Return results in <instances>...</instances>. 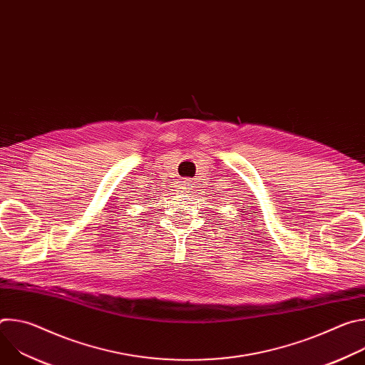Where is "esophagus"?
Listing matches in <instances>:
<instances>
[{
  "label": "esophagus",
  "instance_id": "obj_1",
  "mask_svg": "<svg viewBox=\"0 0 365 365\" xmlns=\"http://www.w3.org/2000/svg\"><path fill=\"white\" fill-rule=\"evenodd\" d=\"M189 187H190V182H189V180L182 179V180L179 182V189H182V192H187Z\"/></svg>",
  "mask_w": 365,
  "mask_h": 365
}]
</instances>
